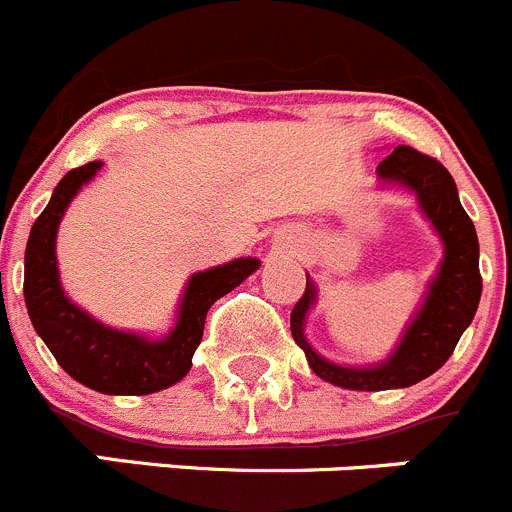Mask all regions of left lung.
<instances>
[{
	"label": "left lung",
	"instance_id": "obj_1",
	"mask_svg": "<svg viewBox=\"0 0 512 512\" xmlns=\"http://www.w3.org/2000/svg\"><path fill=\"white\" fill-rule=\"evenodd\" d=\"M376 174L384 181H399L417 191L424 214L432 219L444 242V262L429 290L427 303L409 326L407 336L401 338L394 356L376 369H343L321 358L308 346L303 336V321L315 298V290L310 278L305 280V293L300 295L290 313V331H293L295 343L303 348L310 369L321 379L356 391L412 386L442 369L465 328L475 318L482 293L480 245H477L475 224L462 209L450 171L417 148L396 146L381 161Z\"/></svg>",
	"mask_w": 512,
	"mask_h": 512
}]
</instances>
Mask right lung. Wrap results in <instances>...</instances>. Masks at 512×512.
Returning <instances> with one entry per match:
<instances>
[{
	"label": "right lung",
	"instance_id": "1",
	"mask_svg": "<svg viewBox=\"0 0 512 512\" xmlns=\"http://www.w3.org/2000/svg\"><path fill=\"white\" fill-rule=\"evenodd\" d=\"M98 169L100 161H88L85 166L68 171L55 186L45 212L32 224L25 250L27 313L57 364L75 381L100 394H154L189 374L191 356L202 343L207 310L214 300L252 275L260 262L255 257H240L214 270L197 272L186 285L179 323L164 341L151 343L146 338L100 326L65 298L55 262V234L62 212Z\"/></svg>",
	"mask_w": 512,
	"mask_h": 512
}]
</instances>
